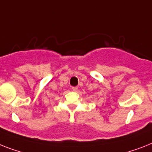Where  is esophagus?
<instances>
[{
    "label": "esophagus",
    "instance_id": "obj_1",
    "mask_svg": "<svg viewBox=\"0 0 152 152\" xmlns=\"http://www.w3.org/2000/svg\"><path fill=\"white\" fill-rule=\"evenodd\" d=\"M72 90H73L74 91H76L77 90V87H76V86H75V87H72Z\"/></svg>",
    "mask_w": 152,
    "mask_h": 152
}]
</instances>
